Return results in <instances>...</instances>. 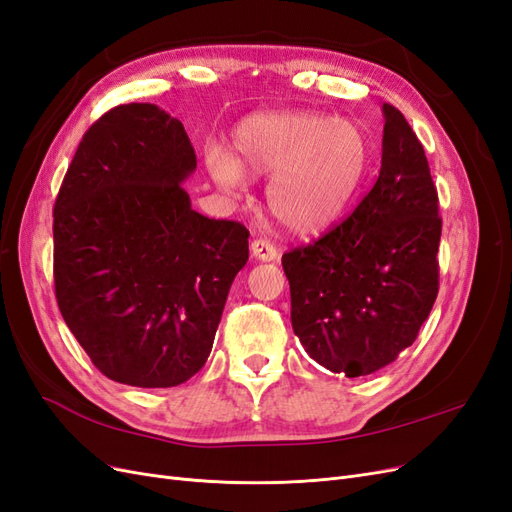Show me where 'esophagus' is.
Returning a JSON list of instances; mask_svg holds the SVG:
<instances>
[{
  "mask_svg": "<svg viewBox=\"0 0 512 512\" xmlns=\"http://www.w3.org/2000/svg\"><path fill=\"white\" fill-rule=\"evenodd\" d=\"M250 250H252V256L256 260H262V262H271V260H277V256H280L277 247L267 239H254L252 245H250Z\"/></svg>",
  "mask_w": 512,
  "mask_h": 512,
  "instance_id": "obj_1",
  "label": "esophagus"
}]
</instances>
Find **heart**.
Returning a JSON list of instances; mask_svg holds the SVG:
<instances>
[{
  "mask_svg": "<svg viewBox=\"0 0 512 512\" xmlns=\"http://www.w3.org/2000/svg\"><path fill=\"white\" fill-rule=\"evenodd\" d=\"M369 143L354 121L320 113H271L243 121L232 153L209 145L205 166L226 192L245 188V173L271 177L267 205L294 235H318L344 220L367 175Z\"/></svg>",
  "mask_w": 512,
  "mask_h": 512,
  "instance_id": "heart-1",
  "label": "heart"
}]
</instances>
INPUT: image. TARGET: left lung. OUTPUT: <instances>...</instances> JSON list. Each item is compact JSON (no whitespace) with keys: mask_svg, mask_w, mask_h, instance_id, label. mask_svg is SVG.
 I'll return each mask as SVG.
<instances>
[{"mask_svg":"<svg viewBox=\"0 0 512 512\" xmlns=\"http://www.w3.org/2000/svg\"><path fill=\"white\" fill-rule=\"evenodd\" d=\"M382 166L352 215L282 256L290 320L333 374H374L414 344L438 297L442 220L421 141L384 104Z\"/></svg>","mask_w":512,"mask_h":512,"instance_id":"8db88e82","label":"left lung"}]
</instances>
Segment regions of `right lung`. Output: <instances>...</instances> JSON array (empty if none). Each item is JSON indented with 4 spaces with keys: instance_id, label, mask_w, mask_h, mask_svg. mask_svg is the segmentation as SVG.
I'll list each match as a JSON object with an SVG mask.
<instances>
[{
    "instance_id": "right-lung-1",
    "label": "right lung",
    "mask_w": 512,
    "mask_h": 512,
    "mask_svg": "<svg viewBox=\"0 0 512 512\" xmlns=\"http://www.w3.org/2000/svg\"><path fill=\"white\" fill-rule=\"evenodd\" d=\"M196 170L183 123L121 104L76 149L53 209L59 312L106 378L141 389L190 380L207 363L247 230L192 209Z\"/></svg>"
}]
</instances>
